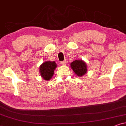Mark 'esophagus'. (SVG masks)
<instances>
[{"instance_id":"esophagus-1","label":"esophagus","mask_w":126,"mask_h":126,"mask_svg":"<svg viewBox=\"0 0 126 126\" xmlns=\"http://www.w3.org/2000/svg\"><path fill=\"white\" fill-rule=\"evenodd\" d=\"M60 63H61L62 65H65L66 63V60H64V61H61L60 62Z\"/></svg>"}]
</instances>
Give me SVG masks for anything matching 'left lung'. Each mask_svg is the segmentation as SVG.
<instances>
[{"label":"left lung","instance_id":"1","mask_svg":"<svg viewBox=\"0 0 126 126\" xmlns=\"http://www.w3.org/2000/svg\"><path fill=\"white\" fill-rule=\"evenodd\" d=\"M70 66L78 76H82L87 72V65L82 60H75L70 63Z\"/></svg>","mask_w":126,"mask_h":126}]
</instances>
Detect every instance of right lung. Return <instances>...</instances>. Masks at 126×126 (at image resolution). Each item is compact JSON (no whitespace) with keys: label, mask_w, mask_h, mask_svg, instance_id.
I'll return each instance as SVG.
<instances>
[{"label":"right lung","mask_w":126,"mask_h":126,"mask_svg":"<svg viewBox=\"0 0 126 126\" xmlns=\"http://www.w3.org/2000/svg\"><path fill=\"white\" fill-rule=\"evenodd\" d=\"M56 67L57 65L54 61L45 62L39 67L41 76L44 80H49L53 76Z\"/></svg>","instance_id":"obj_1"}]
</instances>
